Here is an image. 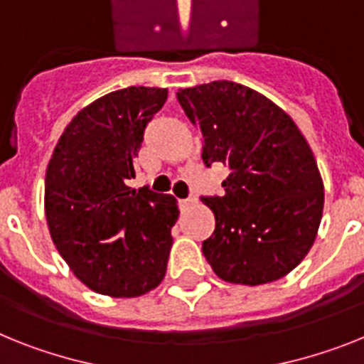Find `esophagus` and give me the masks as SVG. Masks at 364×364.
I'll use <instances>...</instances> for the list:
<instances>
[{
  "label": "esophagus",
  "mask_w": 364,
  "mask_h": 364,
  "mask_svg": "<svg viewBox=\"0 0 364 364\" xmlns=\"http://www.w3.org/2000/svg\"><path fill=\"white\" fill-rule=\"evenodd\" d=\"M194 201H196L194 196H188V198H183V200H178V203H179V207L185 208V207H188V205H191V203H194Z\"/></svg>",
  "instance_id": "esophagus-1"
}]
</instances>
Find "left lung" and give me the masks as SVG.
Here are the masks:
<instances>
[{"label":"left lung","instance_id":"obj_1","mask_svg":"<svg viewBox=\"0 0 364 364\" xmlns=\"http://www.w3.org/2000/svg\"><path fill=\"white\" fill-rule=\"evenodd\" d=\"M203 139L205 166H229L221 196H203L216 229L203 242L214 273L260 286L308 255L321 225L324 186L314 151L291 117L258 91L214 80L178 91Z\"/></svg>","mask_w":364,"mask_h":364}]
</instances>
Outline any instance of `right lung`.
I'll return each mask as SVG.
<instances>
[{"mask_svg":"<svg viewBox=\"0 0 364 364\" xmlns=\"http://www.w3.org/2000/svg\"><path fill=\"white\" fill-rule=\"evenodd\" d=\"M166 97L144 86L104 95L69 122L47 166L50 238L78 280L102 295H144L166 273L178 201L129 186L144 129Z\"/></svg>","mask_w":364,"mask_h":364,"instance_id":"1","label":"right lung"}]
</instances>
